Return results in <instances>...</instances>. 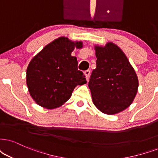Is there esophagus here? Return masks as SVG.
Masks as SVG:
<instances>
[{
	"label": "esophagus",
	"mask_w": 158,
	"mask_h": 158,
	"mask_svg": "<svg viewBox=\"0 0 158 158\" xmlns=\"http://www.w3.org/2000/svg\"><path fill=\"white\" fill-rule=\"evenodd\" d=\"M85 75L86 77V79H87V80H88L89 75H90V70H87V71H85Z\"/></svg>",
	"instance_id": "1"
}]
</instances>
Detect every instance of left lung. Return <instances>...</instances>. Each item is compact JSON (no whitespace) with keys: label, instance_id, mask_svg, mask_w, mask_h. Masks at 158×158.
I'll list each match as a JSON object with an SVG mask.
<instances>
[{"label":"left lung","instance_id":"8db88e82","mask_svg":"<svg viewBox=\"0 0 158 158\" xmlns=\"http://www.w3.org/2000/svg\"><path fill=\"white\" fill-rule=\"evenodd\" d=\"M96 69L88 82L93 101L107 114L125 110L137 93L139 81L128 60L117 45L109 42L96 47Z\"/></svg>","mask_w":158,"mask_h":158}]
</instances>
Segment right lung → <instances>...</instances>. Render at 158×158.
<instances>
[{"label": "right lung", "instance_id": "add662e5", "mask_svg": "<svg viewBox=\"0 0 158 158\" xmlns=\"http://www.w3.org/2000/svg\"><path fill=\"white\" fill-rule=\"evenodd\" d=\"M81 42H73L60 37L46 46L35 56L27 69V88L38 104L51 109L60 106L71 96L79 85L87 83L82 71L78 70V61L71 56Z\"/></svg>", "mask_w": 158, "mask_h": 158}]
</instances>
